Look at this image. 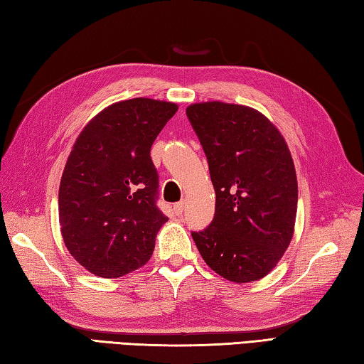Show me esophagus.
I'll use <instances>...</instances> for the list:
<instances>
[{
	"instance_id": "obj_1",
	"label": "esophagus",
	"mask_w": 364,
	"mask_h": 364,
	"mask_svg": "<svg viewBox=\"0 0 364 364\" xmlns=\"http://www.w3.org/2000/svg\"><path fill=\"white\" fill-rule=\"evenodd\" d=\"M183 209H185V201H179V203L174 204V212L177 215H181L183 212Z\"/></svg>"
}]
</instances>
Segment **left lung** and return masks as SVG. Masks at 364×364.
<instances>
[{
    "instance_id": "8db88e82",
    "label": "left lung",
    "mask_w": 364,
    "mask_h": 364,
    "mask_svg": "<svg viewBox=\"0 0 364 364\" xmlns=\"http://www.w3.org/2000/svg\"><path fill=\"white\" fill-rule=\"evenodd\" d=\"M209 163L215 215L191 237L205 264L234 283L264 278L291 243L296 176L278 129L259 111L223 102L187 108Z\"/></svg>"
}]
</instances>
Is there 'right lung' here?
<instances>
[{"label":"right lung","instance_id":"obj_1","mask_svg":"<svg viewBox=\"0 0 364 364\" xmlns=\"http://www.w3.org/2000/svg\"><path fill=\"white\" fill-rule=\"evenodd\" d=\"M177 105L130 99L105 108L77 138L59 185L65 247L94 275L119 278L152 256L168 217L151 147Z\"/></svg>","mask_w":364,"mask_h":364}]
</instances>
